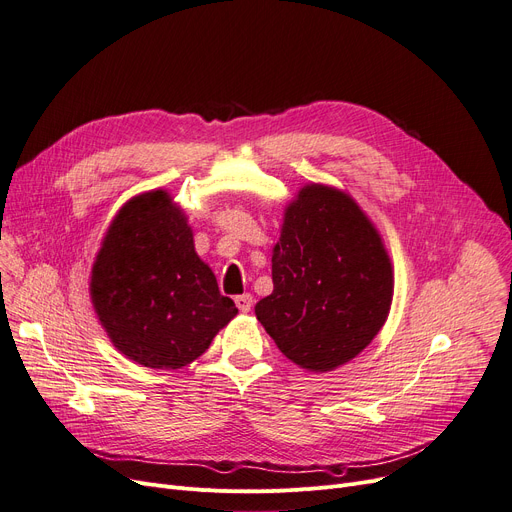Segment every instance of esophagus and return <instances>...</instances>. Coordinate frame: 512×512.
<instances>
[{
    "label": "esophagus",
    "instance_id": "1",
    "mask_svg": "<svg viewBox=\"0 0 512 512\" xmlns=\"http://www.w3.org/2000/svg\"><path fill=\"white\" fill-rule=\"evenodd\" d=\"M235 304H237L239 312H250L254 306V298H252V294H241L235 298Z\"/></svg>",
    "mask_w": 512,
    "mask_h": 512
}]
</instances>
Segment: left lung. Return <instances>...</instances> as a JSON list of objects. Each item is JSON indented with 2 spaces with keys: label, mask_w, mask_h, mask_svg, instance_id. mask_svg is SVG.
I'll list each match as a JSON object with an SVG mask.
<instances>
[{
  "label": "left lung",
  "mask_w": 512,
  "mask_h": 512,
  "mask_svg": "<svg viewBox=\"0 0 512 512\" xmlns=\"http://www.w3.org/2000/svg\"><path fill=\"white\" fill-rule=\"evenodd\" d=\"M394 266L371 218L350 193L308 183L285 206L273 248V294L254 312L300 369L335 371L387 321Z\"/></svg>",
  "instance_id": "1"
}]
</instances>
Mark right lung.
I'll use <instances>...</instances> for the list:
<instances>
[{"label": "right lung", "instance_id": "add662e5", "mask_svg": "<svg viewBox=\"0 0 512 512\" xmlns=\"http://www.w3.org/2000/svg\"><path fill=\"white\" fill-rule=\"evenodd\" d=\"M89 296L114 348L162 371L202 356L237 314L166 189L143 191L116 212L93 260Z\"/></svg>", "mask_w": 512, "mask_h": 512}]
</instances>
